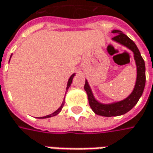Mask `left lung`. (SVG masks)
I'll return each instance as SVG.
<instances>
[{
	"instance_id": "obj_1",
	"label": "left lung",
	"mask_w": 153,
	"mask_h": 153,
	"mask_svg": "<svg viewBox=\"0 0 153 153\" xmlns=\"http://www.w3.org/2000/svg\"><path fill=\"white\" fill-rule=\"evenodd\" d=\"M111 32L116 34V36L112 38L114 42H116L125 46L126 48H128L134 53V58L136 64L137 77L134 88L129 96L127 97L123 100L110 103H102L98 102L95 98V97L93 96L92 91L90 87L88 81L85 79V84L84 88L86 91L89 104L91 110H93V112L97 115L106 116V117L122 116V115L126 114L127 112H128L130 110H132L134 107V105L138 103L139 99L140 98L144 91L145 85H146L145 62L140 55V50L137 48L136 44L127 35L123 33L121 30H113Z\"/></svg>"
}]
</instances>
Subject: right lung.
<instances>
[{"instance_id":"obj_1","label":"right lung","mask_w":153,"mask_h":153,"mask_svg":"<svg viewBox=\"0 0 153 153\" xmlns=\"http://www.w3.org/2000/svg\"><path fill=\"white\" fill-rule=\"evenodd\" d=\"M11 58V57H10ZM74 75H75V74H73L71 76H70L69 79H68V85H67V91L68 90V88L70 87V85H71V84H72V81H73V79H74ZM64 105V101L62 102V105H61V107L58 109L57 110H56L54 113H52V114H50V115H48V116H43V117H40V118H42V119H43V118H49V117H52V116H56V115H58L60 112H61V110H62V107H63Z\"/></svg>"}]
</instances>
